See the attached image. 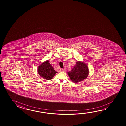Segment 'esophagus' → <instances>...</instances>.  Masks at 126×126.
Returning <instances> with one entry per match:
<instances>
[{
	"label": "esophagus",
	"instance_id": "esophagus-1",
	"mask_svg": "<svg viewBox=\"0 0 126 126\" xmlns=\"http://www.w3.org/2000/svg\"><path fill=\"white\" fill-rule=\"evenodd\" d=\"M60 72H65V69H62V68H60Z\"/></svg>",
	"mask_w": 126,
	"mask_h": 126
}]
</instances>
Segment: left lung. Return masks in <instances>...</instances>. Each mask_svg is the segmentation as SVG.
I'll list each match as a JSON object with an SVG mask.
<instances>
[{"label": "left lung", "mask_w": 126, "mask_h": 126, "mask_svg": "<svg viewBox=\"0 0 126 126\" xmlns=\"http://www.w3.org/2000/svg\"><path fill=\"white\" fill-rule=\"evenodd\" d=\"M89 73V70L87 64L82 61H77L74 67L68 72L71 80L77 83L87 78Z\"/></svg>", "instance_id": "obj_1"}]
</instances>
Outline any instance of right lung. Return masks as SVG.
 Wrapping results in <instances>:
<instances>
[{"label": "right lung", "instance_id": "obj_1", "mask_svg": "<svg viewBox=\"0 0 126 126\" xmlns=\"http://www.w3.org/2000/svg\"><path fill=\"white\" fill-rule=\"evenodd\" d=\"M37 71L40 76L47 80L53 78L55 75L57 73L50 64L49 60L45 61L38 66Z\"/></svg>", "mask_w": 126, "mask_h": 126}]
</instances>
